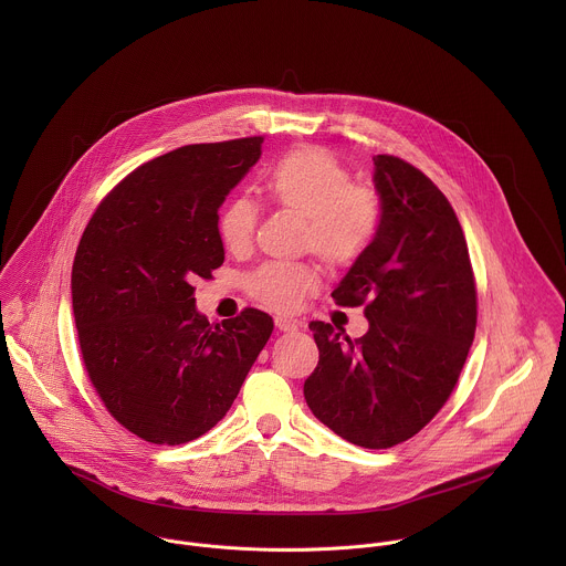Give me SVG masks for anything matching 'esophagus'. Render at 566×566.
I'll list each match as a JSON object with an SVG mask.
<instances>
[{
	"instance_id": "obj_1",
	"label": "esophagus",
	"mask_w": 566,
	"mask_h": 566,
	"mask_svg": "<svg viewBox=\"0 0 566 566\" xmlns=\"http://www.w3.org/2000/svg\"><path fill=\"white\" fill-rule=\"evenodd\" d=\"M274 324H276V328H279V331H283V333L298 331V323H296V321H292V318H285V316H276V318H274Z\"/></svg>"
}]
</instances>
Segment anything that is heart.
<instances>
[{
    "mask_svg": "<svg viewBox=\"0 0 566 566\" xmlns=\"http://www.w3.org/2000/svg\"><path fill=\"white\" fill-rule=\"evenodd\" d=\"M268 198L301 218L303 248L328 270L353 265L377 235L379 198L353 185L350 171L324 148H296L276 163L265 178ZM259 211L248 198H235L220 216V240L229 252L242 254L254 238ZM318 276L301 263H265L248 276L250 294L270 310L294 312L316 290Z\"/></svg>",
    "mask_w": 566,
    "mask_h": 566,
    "instance_id": "1",
    "label": "heart"
}]
</instances>
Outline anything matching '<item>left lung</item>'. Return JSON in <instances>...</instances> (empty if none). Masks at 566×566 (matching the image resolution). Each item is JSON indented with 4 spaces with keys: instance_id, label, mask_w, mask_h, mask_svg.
Segmentation results:
<instances>
[{
    "instance_id": "obj_1",
    "label": "left lung",
    "mask_w": 566,
    "mask_h": 566,
    "mask_svg": "<svg viewBox=\"0 0 566 566\" xmlns=\"http://www.w3.org/2000/svg\"><path fill=\"white\" fill-rule=\"evenodd\" d=\"M381 218L375 240L331 292L364 307L368 333L350 339L312 323L321 350L305 401L339 438L390 449L416 436L447 403L469 357L478 290L458 216L413 165L377 155Z\"/></svg>"
}]
</instances>
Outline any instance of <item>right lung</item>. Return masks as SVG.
<instances>
[{"label": "right lung", "mask_w": 566, "mask_h": 566, "mask_svg": "<svg viewBox=\"0 0 566 566\" xmlns=\"http://www.w3.org/2000/svg\"><path fill=\"white\" fill-rule=\"evenodd\" d=\"M261 144H196L144 163L82 233L72 307L84 368L111 416L148 442L174 447L216 427L274 328L250 307L209 324L191 285L224 263L218 209Z\"/></svg>", "instance_id": "obj_1"}]
</instances>
